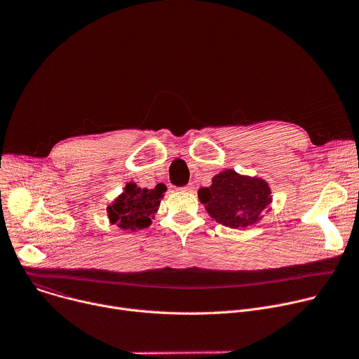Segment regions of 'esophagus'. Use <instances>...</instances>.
<instances>
[{"label":"esophagus","instance_id":"obj_1","mask_svg":"<svg viewBox=\"0 0 359 359\" xmlns=\"http://www.w3.org/2000/svg\"><path fill=\"white\" fill-rule=\"evenodd\" d=\"M180 190H182V191H189V193H191V191H194V186H193V184H187V186L182 187Z\"/></svg>","mask_w":359,"mask_h":359}]
</instances>
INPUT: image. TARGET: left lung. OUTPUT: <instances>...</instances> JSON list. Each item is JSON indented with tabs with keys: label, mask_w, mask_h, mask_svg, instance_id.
I'll use <instances>...</instances> for the list:
<instances>
[{
	"label": "left lung",
	"mask_w": 359,
	"mask_h": 359,
	"mask_svg": "<svg viewBox=\"0 0 359 359\" xmlns=\"http://www.w3.org/2000/svg\"><path fill=\"white\" fill-rule=\"evenodd\" d=\"M198 198L217 223L244 229L260 222L271 203V190L263 179L227 169L213 177L210 187L198 190Z\"/></svg>",
	"instance_id": "left-lung-1"
}]
</instances>
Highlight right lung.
I'll list each match as a JSON object with an SVG mask.
<instances>
[{
    "mask_svg": "<svg viewBox=\"0 0 359 359\" xmlns=\"http://www.w3.org/2000/svg\"><path fill=\"white\" fill-rule=\"evenodd\" d=\"M165 191L166 186L163 183H159L155 189H142L136 183H128L123 193L108 206L111 223L123 230L133 231L150 226Z\"/></svg>",
    "mask_w": 359,
    "mask_h": 359,
    "instance_id": "right-lung-1",
    "label": "right lung"
}]
</instances>
